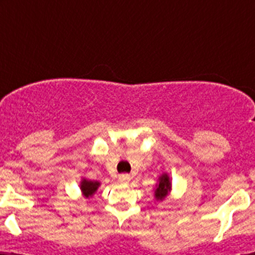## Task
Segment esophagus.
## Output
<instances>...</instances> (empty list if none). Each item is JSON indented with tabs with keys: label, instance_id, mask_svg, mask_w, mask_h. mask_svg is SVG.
Instances as JSON below:
<instances>
[{
	"label": "esophagus",
	"instance_id": "esophagus-1",
	"mask_svg": "<svg viewBox=\"0 0 255 255\" xmlns=\"http://www.w3.org/2000/svg\"><path fill=\"white\" fill-rule=\"evenodd\" d=\"M130 180V176L128 175V174H121V175H118V181L121 182V184H128Z\"/></svg>",
	"mask_w": 255,
	"mask_h": 255
}]
</instances>
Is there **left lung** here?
Listing matches in <instances>:
<instances>
[{
  "label": "left lung",
  "instance_id": "left-lung-1",
  "mask_svg": "<svg viewBox=\"0 0 255 255\" xmlns=\"http://www.w3.org/2000/svg\"><path fill=\"white\" fill-rule=\"evenodd\" d=\"M170 191H171L170 177H169V175L166 173L161 174L158 179V184L155 185V189H154V197H155L156 201H163V200L168 196Z\"/></svg>",
  "mask_w": 255,
  "mask_h": 255
}]
</instances>
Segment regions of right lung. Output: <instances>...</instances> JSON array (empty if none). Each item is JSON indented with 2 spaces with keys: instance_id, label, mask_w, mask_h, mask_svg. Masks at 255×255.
<instances>
[{
  "instance_id": "add662e5",
  "label": "right lung",
  "mask_w": 255,
  "mask_h": 255,
  "mask_svg": "<svg viewBox=\"0 0 255 255\" xmlns=\"http://www.w3.org/2000/svg\"><path fill=\"white\" fill-rule=\"evenodd\" d=\"M101 182L95 181V180H89L86 177H82L81 181H80V190H81L82 195H84L86 199L92 197L95 195V192L99 190Z\"/></svg>"
}]
</instances>
